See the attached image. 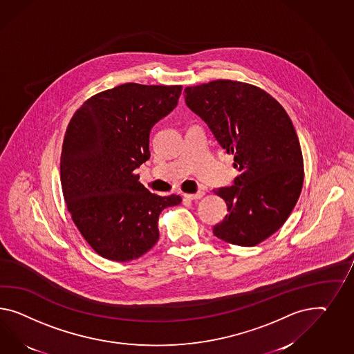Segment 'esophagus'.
Wrapping results in <instances>:
<instances>
[{"label":"esophagus","mask_w":354,"mask_h":354,"mask_svg":"<svg viewBox=\"0 0 354 354\" xmlns=\"http://www.w3.org/2000/svg\"><path fill=\"white\" fill-rule=\"evenodd\" d=\"M203 192L200 191L197 192V193H194V194H184V198L185 200H191V201H193V200H200V198H202L203 197Z\"/></svg>","instance_id":"34e87169"}]
</instances>
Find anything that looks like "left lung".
<instances>
[{
  "label": "left lung",
  "mask_w": 354,
  "mask_h": 354,
  "mask_svg": "<svg viewBox=\"0 0 354 354\" xmlns=\"http://www.w3.org/2000/svg\"><path fill=\"white\" fill-rule=\"evenodd\" d=\"M185 104L234 156L233 185L215 192L228 214L212 233L255 246L286 221L303 188L304 163L290 117L274 97L249 84L216 80L187 87Z\"/></svg>",
  "instance_id": "left-lung-1"
}]
</instances>
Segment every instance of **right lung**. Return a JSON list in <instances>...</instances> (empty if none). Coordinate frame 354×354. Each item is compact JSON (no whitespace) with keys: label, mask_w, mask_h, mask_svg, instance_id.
Instances as JSON below:
<instances>
[{"label":"right lung","mask_w":354,"mask_h":354,"mask_svg":"<svg viewBox=\"0 0 354 354\" xmlns=\"http://www.w3.org/2000/svg\"><path fill=\"white\" fill-rule=\"evenodd\" d=\"M182 88L120 85L91 96L68 124L63 196L77 228L103 258H140L158 241L161 211L182 202L151 193L134 172L149 160L151 130L171 113Z\"/></svg>","instance_id":"1"}]
</instances>
